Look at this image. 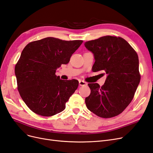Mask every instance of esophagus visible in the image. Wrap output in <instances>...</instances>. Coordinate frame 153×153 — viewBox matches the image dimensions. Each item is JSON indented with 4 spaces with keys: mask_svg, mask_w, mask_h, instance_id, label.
<instances>
[{
    "mask_svg": "<svg viewBox=\"0 0 153 153\" xmlns=\"http://www.w3.org/2000/svg\"><path fill=\"white\" fill-rule=\"evenodd\" d=\"M79 84L80 86H86L87 85V83L84 81H79Z\"/></svg>",
    "mask_w": 153,
    "mask_h": 153,
    "instance_id": "34e87169",
    "label": "esophagus"
}]
</instances>
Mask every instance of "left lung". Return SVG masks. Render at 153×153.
<instances>
[{"label": "left lung", "mask_w": 153, "mask_h": 153, "mask_svg": "<svg viewBox=\"0 0 153 153\" xmlns=\"http://www.w3.org/2000/svg\"><path fill=\"white\" fill-rule=\"evenodd\" d=\"M95 58L92 71L107 74L104 85L89 83L86 107L97 116L109 118L119 115L131 102L140 80L139 57L124 39L103 36L85 42Z\"/></svg>", "instance_id": "1"}]
</instances>
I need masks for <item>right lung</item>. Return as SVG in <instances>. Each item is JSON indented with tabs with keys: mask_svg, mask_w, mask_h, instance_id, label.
Instances as JSON below:
<instances>
[{
	"mask_svg": "<svg viewBox=\"0 0 153 153\" xmlns=\"http://www.w3.org/2000/svg\"><path fill=\"white\" fill-rule=\"evenodd\" d=\"M82 41L46 37L28 44L15 66L19 95L29 109L42 116H51L65 109L78 81L62 80L55 73L70 61Z\"/></svg>",
	"mask_w": 153,
	"mask_h": 153,
	"instance_id": "obj_1",
	"label": "right lung"
}]
</instances>
